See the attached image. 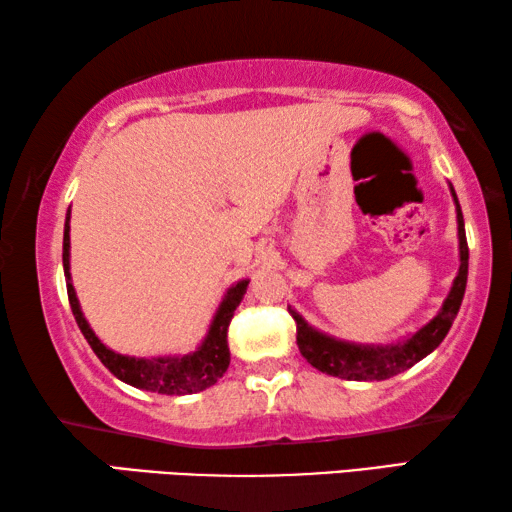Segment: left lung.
<instances>
[{"label": "left lung", "instance_id": "left-lung-1", "mask_svg": "<svg viewBox=\"0 0 512 512\" xmlns=\"http://www.w3.org/2000/svg\"><path fill=\"white\" fill-rule=\"evenodd\" d=\"M449 192H452L454 203H456L458 255H461V266H458L452 289H449L438 314L433 316L427 325H422L418 332L404 336L402 341L386 343V345H368V343L341 341L329 334L318 332V329L311 327L296 309L289 307V314L293 316V320H296V332H298L296 341H298L300 354L316 370L332 377L348 379V381H384L400 375L404 370H409L411 366L422 361L427 354H431L440 343H443L449 327H452L454 318L458 314V309H461V302L465 296V284H467V259H470V250H467V239H465L463 212H461V205H458V198L452 185H449Z\"/></svg>", "mask_w": 512, "mask_h": 512}]
</instances>
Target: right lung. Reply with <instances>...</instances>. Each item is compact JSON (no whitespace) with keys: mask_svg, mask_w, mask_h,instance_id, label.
<instances>
[{"mask_svg":"<svg viewBox=\"0 0 512 512\" xmlns=\"http://www.w3.org/2000/svg\"><path fill=\"white\" fill-rule=\"evenodd\" d=\"M63 268L67 282V298L76 325L81 327L85 341L90 343L94 354L101 359L112 375L126 381L135 388L162 395H192L205 388L214 386L223 377V372L230 366V348H228V325L239 302L244 300L250 280H239L237 284L225 291L219 309L207 329L205 339L194 352L189 354H169V357H128L115 350L106 348L99 341V336L92 332L88 320H85L79 298H76L72 273H69V210L65 216V235H63Z\"/></svg>","mask_w":512,"mask_h":512,"instance_id":"1","label":"right lung"}]
</instances>
